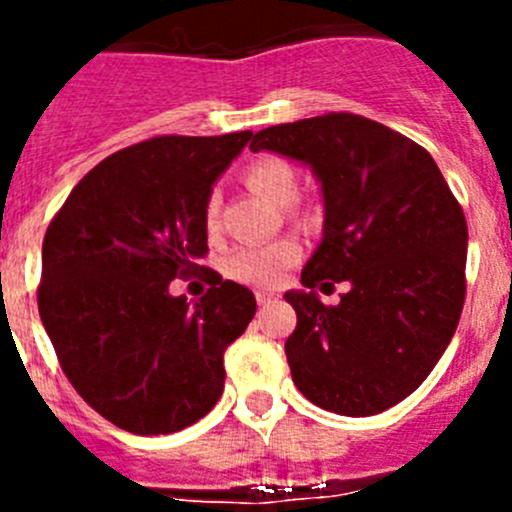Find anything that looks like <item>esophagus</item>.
I'll list each match as a JSON object with an SVG mask.
<instances>
[{
    "mask_svg": "<svg viewBox=\"0 0 512 512\" xmlns=\"http://www.w3.org/2000/svg\"><path fill=\"white\" fill-rule=\"evenodd\" d=\"M271 300H277L274 292H256V302H259V305H269Z\"/></svg>",
    "mask_w": 512,
    "mask_h": 512,
    "instance_id": "obj_1",
    "label": "esophagus"
}]
</instances>
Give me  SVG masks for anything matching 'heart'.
<instances>
[{"mask_svg":"<svg viewBox=\"0 0 512 512\" xmlns=\"http://www.w3.org/2000/svg\"><path fill=\"white\" fill-rule=\"evenodd\" d=\"M243 182L271 205L279 207L292 205L300 194V176H297L295 166L289 164L287 158L271 156V153L253 158L243 169ZM217 210H220V200H217V194H210L205 202V225L210 230L217 228ZM300 256L302 246L295 238H277V241L259 243V246H243L228 256L225 274L248 287L271 289L282 282L287 269H292Z\"/></svg>","mask_w":512,"mask_h":512,"instance_id":"1","label":"heart"}]
</instances>
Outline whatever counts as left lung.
Wrapping results in <instances>:
<instances>
[{
  "mask_svg": "<svg viewBox=\"0 0 512 512\" xmlns=\"http://www.w3.org/2000/svg\"><path fill=\"white\" fill-rule=\"evenodd\" d=\"M251 151L312 166L323 184V243L287 292L297 390L318 408L366 418L418 390L443 356L467 297V220L431 153L397 130L328 112L259 130ZM348 281L338 306L315 286Z\"/></svg>",
  "mask_w": 512,
  "mask_h": 512,
  "instance_id": "obj_1",
  "label": "left lung"
}]
</instances>
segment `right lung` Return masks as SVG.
<instances>
[{"instance_id":"obj_1","label":"right lung","mask_w":512,"mask_h":512,"mask_svg":"<svg viewBox=\"0 0 512 512\" xmlns=\"http://www.w3.org/2000/svg\"><path fill=\"white\" fill-rule=\"evenodd\" d=\"M251 135H156L122 148L45 230L40 320L74 390L122 431H182L223 395L225 348L248 328L256 297L200 264L205 202ZM192 273L211 289L189 306L168 284Z\"/></svg>"}]
</instances>
